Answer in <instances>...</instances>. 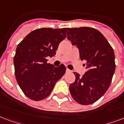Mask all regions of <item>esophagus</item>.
I'll return each mask as SVG.
<instances>
[{
	"mask_svg": "<svg viewBox=\"0 0 124 124\" xmlns=\"http://www.w3.org/2000/svg\"><path fill=\"white\" fill-rule=\"evenodd\" d=\"M66 72H67V73L71 72V70H69V69H66Z\"/></svg>",
	"mask_w": 124,
	"mask_h": 124,
	"instance_id": "1",
	"label": "esophagus"
}]
</instances>
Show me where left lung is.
Masks as SVG:
<instances>
[{
    "mask_svg": "<svg viewBox=\"0 0 124 124\" xmlns=\"http://www.w3.org/2000/svg\"><path fill=\"white\" fill-rule=\"evenodd\" d=\"M67 38L79 49L81 60L85 61L87 72L81 77L74 72L76 80L70 84L73 99L81 105L98 100L111 85L115 71V53L105 37L93 28L67 29Z\"/></svg>",
    "mask_w": 124,
    "mask_h": 124,
    "instance_id": "8db88e82",
    "label": "left lung"
}]
</instances>
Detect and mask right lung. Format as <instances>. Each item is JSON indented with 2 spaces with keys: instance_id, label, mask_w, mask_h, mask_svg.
<instances>
[{
  "instance_id": "right-lung-1",
  "label": "right lung",
  "mask_w": 124,
  "mask_h": 124,
  "mask_svg": "<svg viewBox=\"0 0 124 124\" xmlns=\"http://www.w3.org/2000/svg\"><path fill=\"white\" fill-rule=\"evenodd\" d=\"M67 28H43L31 31L19 43L13 58L16 80L24 94L34 101L48 96L66 71L61 64L54 67L47 57L55 55Z\"/></svg>"
}]
</instances>
